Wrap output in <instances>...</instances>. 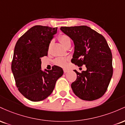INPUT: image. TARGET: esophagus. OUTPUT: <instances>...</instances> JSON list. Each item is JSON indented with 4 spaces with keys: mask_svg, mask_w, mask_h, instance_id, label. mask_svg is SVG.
<instances>
[{
    "mask_svg": "<svg viewBox=\"0 0 125 125\" xmlns=\"http://www.w3.org/2000/svg\"><path fill=\"white\" fill-rule=\"evenodd\" d=\"M63 72H64V73H66L68 72L69 70L66 69H63Z\"/></svg>",
    "mask_w": 125,
    "mask_h": 125,
    "instance_id": "1",
    "label": "esophagus"
}]
</instances>
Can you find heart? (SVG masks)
I'll list each match as a JSON object with an SVG mask.
<instances>
[{
    "mask_svg": "<svg viewBox=\"0 0 125 125\" xmlns=\"http://www.w3.org/2000/svg\"><path fill=\"white\" fill-rule=\"evenodd\" d=\"M59 41L65 47L67 44L71 43V38L68 36L66 35H62L59 37ZM69 58H58L56 59L54 61V63L57 65L60 66L61 67H66L68 64Z\"/></svg>",
    "mask_w": 125,
    "mask_h": 125,
    "instance_id": "1",
    "label": "heart"
}]
</instances>
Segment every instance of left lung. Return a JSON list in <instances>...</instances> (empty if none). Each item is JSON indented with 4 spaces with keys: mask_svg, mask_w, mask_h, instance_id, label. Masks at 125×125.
Listing matches in <instances>:
<instances>
[{
    "mask_svg": "<svg viewBox=\"0 0 125 125\" xmlns=\"http://www.w3.org/2000/svg\"><path fill=\"white\" fill-rule=\"evenodd\" d=\"M61 30L73 41L72 62L85 65L86 71L78 72L71 84L74 94L81 99L92 101L104 94L113 74L112 54L102 35L86 26L61 27Z\"/></svg>",
    "mask_w": 125,
    "mask_h": 125,
    "instance_id": "left-lung-1",
    "label": "left lung"
}]
</instances>
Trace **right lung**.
Listing matches in <instances>:
<instances>
[{
	"instance_id": "obj_1",
	"label": "right lung",
	"mask_w": 125,
	"mask_h": 125,
	"mask_svg": "<svg viewBox=\"0 0 125 125\" xmlns=\"http://www.w3.org/2000/svg\"><path fill=\"white\" fill-rule=\"evenodd\" d=\"M58 28L35 26L15 45L12 71L19 91L31 101L47 98L63 74L62 69L57 66L51 71L41 69V58L48 55L49 46Z\"/></svg>"
}]
</instances>
